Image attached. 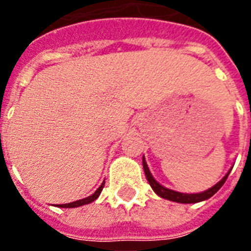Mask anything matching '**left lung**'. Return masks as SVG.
Listing matches in <instances>:
<instances>
[{
  "label": "left lung",
  "mask_w": 251,
  "mask_h": 251,
  "mask_svg": "<svg viewBox=\"0 0 251 251\" xmlns=\"http://www.w3.org/2000/svg\"><path fill=\"white\" fill-rule=\"evenodd\" d=\"M142 160H143V169H145L146 178H147V181H149L150 186L152 187V190L155 191L159 197H161V198L168 199V201H172V202H177V203H198L211 198V197H212V195H214L215 193H216V191H218L223 185H224V182H226V178H228V176H229L230 171H232V168H230L229 171L226 172V175L224 176V177H223V178L216 183V185H214V186L210 187V189H207V190L202 191V193L187 194V193H179V191L172 190V189H168V187L160 185V183L157 182L156 179L153 178L152 173L150 172L149 165H147V163H146L145 156H143Z\"/></svg>",
  "instance_id": "8db88e82"
}]
</instances>
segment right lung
Instances as JSON below:
<instances>
[{"instance_id":"1","label":"right lung","mask_w":251,"mask_h":251,"mask_svg":"<svg viewBox=\"0 0 251 251\" xmlns=\"http://www.w3.org/2000/svg\"><path fill=\"white\" fill-rule=\"evenodd\" d=\"M104 183L105 181H102V183L99 186V189L95 191L94 194L90 195V197H87V198L83 199H79V201H75V202H72V203H66V204H57V207H61V208H75V207H80V206H84V204H88V203L94 202L95 199L99 198V195L101 193L102 187H104Z\"/></svg>"}]
</instances>
